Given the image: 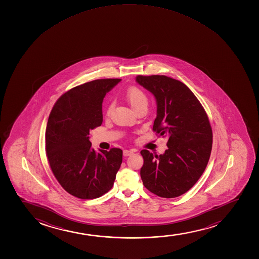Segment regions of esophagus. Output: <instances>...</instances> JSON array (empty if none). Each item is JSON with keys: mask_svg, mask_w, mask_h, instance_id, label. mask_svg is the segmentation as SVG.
I'll return each mask as SVG.
<instances>
[{"mask_svg": "<svg viewBox=\"0 0 259 259\" xmlns=\"http://www.w3.org/2000/svg\"><path fill=\"white\" fill-rule=\"evenodd\" d=\"M133 153H134V151H133V150H128V149H124V150H123V155H124V156H126V157H127V156H130V155H132Z\"/></svg>", "mask_w": 259, "mask_h": 259, "instance_id": "1", "label": "esophagus"}]
</instances>
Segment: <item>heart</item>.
<instances>
[{
  "label": "heart",
  "instance_id": "1",
  "mask_svg": "<svg viewBox=\"0 0 259 259\" xmlns=\"http://www.w3.org/2000/svg\"><path fill=\"white\" fill-rule=\"evenodd\" d=\"M124 96L128 104H131V107L135 110H137L142 107H147L148 105V96L143 89H141L140 87H130L126 91ZM111 109H112V105L109 104L106 109V114L108 116L111 112Z\"/></svg>",
  "mask_w": 259,
  "mask_h": 259
}]
</instances>
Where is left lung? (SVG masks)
Here are the masks:
<instances>
[{
    "instance_id": "obj_1",
    "label": "left lung",
    "mask_w": 259,
    "mask_h": 259,
    "mask_svg": "<svg viewBox=\"0 0 259 259\" xmlns=\"http://www.w3.org/2000/svg\"><path fill=\"white\" fill-rule=\"evenodd\" d=\"M137 83L157 102L153 131L166 138L163 155L143 149L141 178L148 190L162 198L187 193L202 176L212 147L208 116L196 96L181 81L164 75H138Z\"/></svg>"
}]
</instances>
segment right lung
Here are the masks:
<instances>
[{
	"label": "right lung",
	"instance_id": "add662e5",
	"mask_svg": "<svg viewBox=\"0 0 259 259\" xmlns=\"http://www.w3.org/2000/svg\"><path fill=\"white\" fill-rule=\"evenodd\" d=\"M120 78H102L73 87L54 104L46 128V155L52 172L67 193L78 199L99 198L113 187L122 149L96 154L90 130L101 126L104 96Z\"/></svg>",
	"mask_w": 259,
	"mask_h": 259
}]
</instances>
